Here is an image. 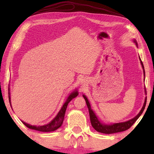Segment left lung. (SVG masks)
I'll return each mask as SVG.
<instances>
[{
  "mask_svg": "<svg viewBox=\"0 0 154 154\" xmlns=\"http://www.w3.org/2000/svg\"><path fill=\"white\" fill-rule=\"evenodd\" d=\"M134 41L136 43L137 45L136 41L134 40ZM140 63H141L143 69H144V66H143V64L141 60H140ZM144 75H145V71H144ZM83 96L85 100V102H86L88 110H89L91 124H92V126H93L94 128L96 130V131L101 132V133H104V134L116 133V132H123V131H125V130L129 129L134 124V122L137 120V119L140 116V115L142 114V113L143 112V111H144L145 107L146 102H147V98H146L145 103H144V105H143V108L141 110H140V111L139 112V113L138 114L136 117H134V118L130 119V120L125 122H122V123H117V124H111V125H106V124H102L100 121L98 120L97 117L96 116V115L94 114V111L92 110V109H91V106H90V105L89 103V101L88 100V98L85 97L84 95H83Z\"/></svg>",
  "mask_w": 154,
  "mask_h": 154,
  "instance_id": "1",
  "label": "left lung"
}]
</instances>
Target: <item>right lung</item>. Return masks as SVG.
<instances>
[{"mask_svg": "<svg viewBox=\"0 0 154 154\" xmlns=\"http://www.w3.org/2000/svg\"><path fill=\"white\" fill-rule=\"evenodd\" d=\"M78 95V92L77 91H74L73 92L69 95V97H68L67 100L65 103L64 104V105L62 106V109H60V111H59V113L57 115L56 117L54 118L53 120H52L50 123L48 124L47 125H45V126H31V125L28 124L27 123H25L23 121L22 123L24 124L26 126L30 129H32V130H38V131H41V132H51V131H54L61 126V125L62 124V122L64 121V115H65V112H66V109L67 108V105L71 101L72 98H74L77 96ZM9 103H10V96H9Z\"/></svg>", "mask_w": 154, "mask_h": 154, "instance_id": "add662e5", "label": "right lung"}]
</instances>
